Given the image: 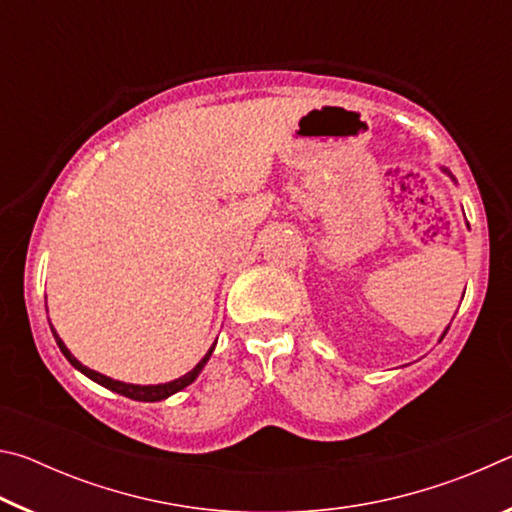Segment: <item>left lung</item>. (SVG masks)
Wrapping results in <instances>:
<instances>
[{"mask_svg": "<svg viewBox=\"0 0 512 512\" xmlns=\"http://www.w3.org/2000/svg\"><path fill=\"white\" fill-rule=\"evenodd\" d=\"M443 171H445V173H447V176H452V173H449V171H447V169H445V167H443ZM452 180H454V176H452ZM447 329H449V327H447ZM447 329H445V332H443V336H440V341H443V339H445V334H447Z\"/></svg>", "mask_w": 512, "mask_h": 512, "instance_id": "1", "label": "left lung"}]
</instances>
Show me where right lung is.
Listing matches in <instances>:
<instances>
[{
  "label": "right lung",
  "mask_w": 512,
  "mask_h": 512,
  "mask_svg": "<svg viewBox=\"0 0 512 512\" xmlns=\"http://www.w3.org/2000/svg\"><path fill=\"white\" fill-rule=\"evenodd\" d=\"M49 325H51V323H49ZM51 332H54V339H56V343H58L60 352L65 354V359H67L69 363H72V366H74L76 370H81L85 377H90L92 381H97V384H101L103 388H108V391H115V393L124 395V397H131V400H137V402H160V400H167V397H171L173 393L183 391V388H187L198 375H201V370L205 368V363L210 361L212 352H214V345H216V341H214V345H212L210 350H207L205 357H203L201 361H198L196 366L187 372V375L173 379V381H167V384L140 386V384H126V381L110 379V377H106V375H101V372H97V370H90L88 366H83V363H81L79 359H76L72 352L67 350V345H65L63 339H60V336L56 334L54 327H51Z\"/></svg>",
  "instance_id": "1"
}]
</instances>
